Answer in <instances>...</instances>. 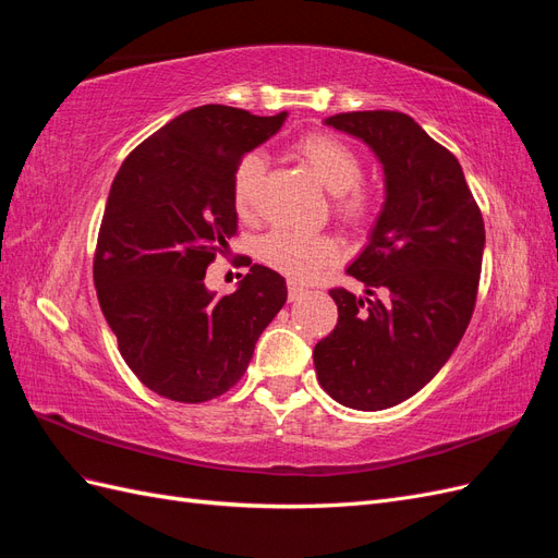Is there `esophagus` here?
<instances>
[{
	"label": "esophagus",
	"mask_w": 558,
	"mask_h": 558,
	"mask_svg": "<svg viewBox=\"0 0 558 558\" xmlns=\"http://www.w3.org/2000/svg\"><path fill=\"white\" fill-rule=\"evenodd\" d=\"M302 295H305V286H300V283H295V281H289V300L295 302V300H300Z\"/></svg>",
	"instance_id": "esophagus-1"
}]
</instances>
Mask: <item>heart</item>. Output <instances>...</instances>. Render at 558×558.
<instances>
[{"mask_svg":"<svg viewBox=\"0 0 558 558\" xmlns=\"http://www.w3.org/2000/svg\"><path fill=\"white\" fill-rule=\"evenodd\" d=\"M295 154L305 162L324 189L335 195V214L349 223H359L369 211V193L361 185L363 160L347 142L330 134H310L295 144ZM265 158L258 150L246 154L232 174V202L240 214H251L258 202ZM340 248L326 234H302L277 228L260 242V258L286 277L307 281L330 265Z\"/></svg>","mask_w":558,"mask_h":558,"instance_id":"heart-1","label":"heart"}]
</instances>
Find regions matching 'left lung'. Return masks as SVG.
Masks as SVG:
<instances>
[{
	"instance_id": "8db88e82",
	"label": "left lung",
	"mask_w": 558,
	"mask_h": 558,
	"mask_svg": "<svg viewBox=\"0 0 558 558\" xmlns=\"http://www.w3.org/2000/svg\"><path fill=\"white\" fill-rule=\"evenodd\" d=\"M326 125L361 140L384 170V205L347 272L365 298L332 289L335 330L314 347L324 391L377 412L412 398L449 361L475 310L484 221L463 170L400 111H351Z\"/></svg>"
}]
</instances>
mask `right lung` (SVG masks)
Returning a JSON list of instances; mask_svg holds the SVG:
<instances>
[{
    "label": "right lung",
    "instance_id": "add662e5",
    "mask_svg": "<svg viewBox=\"0 0 558 558\" xmlns=\"http://www.w3.org/2000/svg\"><path fill=\"white\" fill-rule=\"evenodd\" d=\"M286 116L191 109L134 148L111 183L93 263L97 300L128 367L162 398L223 396L289 295L279 272L251 260L234 293L216 298L205 283L238 234L234 167Z\"/></svg>",
    "mask_w": 558,
    "mask_h": 558
}]
</instances>
